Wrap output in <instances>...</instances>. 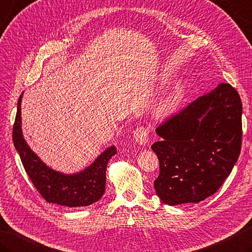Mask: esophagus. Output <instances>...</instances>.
I'll list each match as a JSON object with an SVG mask.
<instances>
[{"instance_id":"obj_1","label":"esophagus","mask_w":252,"mask_h":252,"mask_svg":"<svg viewBox=\"0 0 252 252\" xmlns=\"http://www.w3.org/2000/svg\"><path fill=\"white\" fill-rule=\"evenodd\" d=\"M149 134L150 131L145 126H140L135 129L134 133H133V136H134V140L140 145H145L147 141H149Z\"/></svg>"}]
</instances>
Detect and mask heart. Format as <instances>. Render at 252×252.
Returning a JSON list of instances; mask_svg holds the SVG:
<instances>
[{"label":"heart","mask_w":252,"mask_h":252,"mask_svg":"<svg viewBox=\"0 0 252 252\" xmlns=\"http://www.w3.org/2000/svg\"><path fill=\"white\" fill-rule=\"evenodd\" d=\"M176 103V97L172 96H168L166 99L162 101V103L159 107V115L160 116H167L168 113L171 111L172 108H174Z\"/></svg>","instance_id":"obj_1"}]
</instances>
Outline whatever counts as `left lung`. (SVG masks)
<instances>
[{
	"mask_svg": "<svg viewBox=\"0 0 252 252\" xmlns=\"http://www.w3.org/2000/svg\"><path fill=\"white\" fill-rule=\"evenodd\" d=\"M241 115L239 94L221 83L157 127L154 187L165 204L199 203L220 189L240 154Z\"/></svg>",
	"mask_w": 252,
	"mask_h": 252,
	"instance_id": "8db88e82",
	"label": "left lung"
}]
</instances>
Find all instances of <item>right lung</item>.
<instances>
[{"label": "right lung", "mask_w": 252, "mask_h": 252, "mask_svg": "<svg viewBox=\"0 0 252 252\" xmlns=\"http://www.w3.org/2000/svg\"><path fill=\"white\" fill-rule=\"evenodd\" d=\"M22 98L17 102V113L13 126L14 146L23 166L39 193L49 203L68 208H80L99 201L106 189V169L111 157L117 154L115 145L107 147L92 164L75 174L52 169L39 158L27 142L22 130Z\"/></svg>", "instance_id": "obj_1"}]
</instances>
